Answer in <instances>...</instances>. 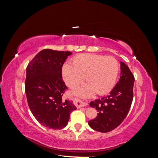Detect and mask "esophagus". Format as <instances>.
Segmentation results:
<instances>
[{
    "label": "esophagus",
    "mask_w": 158,
    "mask_h": 158,
    "mask_svg": "<svg viewBox=\"0 0 158 158\" xmlns=\"http://www.w3.org/2000/svg\"><path fill=\"white\" fill-rule=\"evenodd\" d=\"M73 102H74V104L75 105V106H76V107H77V108H80V107H84V106H87V103H84L83 102L80 101V99H78L77 98H74L73 99Z\"/></svg>",
    "instance_id": "34e87169"
}]
</instances>
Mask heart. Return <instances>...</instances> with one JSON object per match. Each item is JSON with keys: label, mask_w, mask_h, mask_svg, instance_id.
Wrapping results in <instances>:
<instances>
[{"label": "heart", "mask_w": 158, "mask_h": 158, "mask_svg": "<svg viewBox=\"0 0 158 158\" xmlns=\"http://www.w3.org/2000/svg\"><path fill=\"white\" fill-rule=\"evenodd\" d=\"M118 69V61L113 56L81 54L73 59V66L64 64L63 76L72 89L77 88L85 79L87 84L76 92L81 96H90L94 92L103 95L113 87Z\"/></svg>", "instance_id": "b5f03b06"}]
</instances>
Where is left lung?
I'll list each match as a JSON object with an SVG mask.
<instances>
[{"label": "left lung", "mask_w": 158, "mask_h": 158, "mask_svg": "<svg viewBox=\"0 0 158 158\" xmlns=\"http://www.w3.org/2000/svg\"><path fill=\"white\" fill-rule=\"evenodd\" d=\"M135 77L128 66L121 62V77L109 95L95 99L89 106L98 110L97 117L88 121L95 131L108 132L122 123L130 110L133 99Z\"/></svg>", "instance_id": "left-lung-1"}]
</instances>
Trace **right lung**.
I'll use <instances>...</instances> for the list:
<instances>
[{"label":"right lung","mask_w":158,"mask_h":158,"mask_svg":"<svg viewBox=\"0 0 158 158\" xmlns=\"http://www.w3.org/2000/svg\"><path fill=\"white\" fill-rule=\"evenodd\" d=\"M70 51L49 49L41 51L26 68L25 91L33 115L41 125L51 129L67 125L70 114L76 109L73 102L63 96L67 87L62 68Z\"/></svg>","instance_id":"1"}]
</instances>
